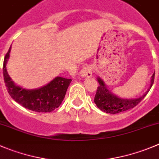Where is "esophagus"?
<instances>
[{
	"instance_id": "1",
	"label": "esophagus",
	"mask_w": 159,
	"mask_h": 159,
	"mask_svg": "<svg viewBox=\"0 0 159 159\" xmlns=\"http://www.w3.org/2000/svg\"><path fill=\"white\" fill-rule=\"evenodd\" d=\"M80 74L84 77H90L92 75V69L90 66H85L80 71Z\"/></svg>"
}]
</instances>
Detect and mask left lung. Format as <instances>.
Here are the masks:
<instances>
[{
  "mask_svg": "<svg viewBox=\"0 0 159 159\" xmlns=\"http://www.w3.org/2000/svg\"><path fill=\"white\" fill-rule=\"evenodd\" d=\"M154 80H155V73L152 75L150 89L152 84H154ZM98 81L99 83V86L98 87L94 97V103L101 111L106 113H110V114H116V113L127 111L134 108L144 98L147 93L150 90L149 89L143 96L137 99H122V98H118L116 95L108 91L104 82L101 79L98 78Z\"/></svg>",
  "mask_w": 159,
  "mask_h": 159,
  "instance_id": "1",
  "label": "left lung"
}]
</instances>
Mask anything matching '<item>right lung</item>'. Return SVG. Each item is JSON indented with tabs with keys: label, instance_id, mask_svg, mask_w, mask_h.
Returning a JSON list of instances; mask_svg holds the SVG:
<instances>
[{
	"label": "right lung",
	"instance_id": "1",
	"mask_svg": "<svg viewBox=\"0 0 159 159\" xmlns=\"http://www.w3.org/2000/svg\"><path fill=\"white\" fill-rule=\"evenodd\" d=\"M10 51L11 47L5 54L3 64L4 84L10 96L24 108L37 112H51L59 107L72 80L58 76L48 85L37 90L21 88L15 85L6 69Z\"/></svg>",
	"mask_w": 159,
	"mask_h": 159
}]
</instances>
